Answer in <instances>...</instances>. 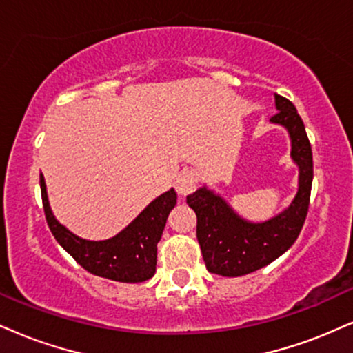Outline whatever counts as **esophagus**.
I'll return each mask as SVG.
<instances>
[{
  "instance_id": "34e87169",
  "label": "esophagus",
  "mask_w": 353,
  "mask_h": 353,
  "mask_svg": "<svg viewBox=\"0 0 353 353\" xmlns=\"http://www.w3.org/2000/svg\"><path fill=\"white\" fill-rule=\"evenodd\" d=\"M196 183H198V178L194 173L181 172L175 180V190L178 191V194L186 196V194H190L191 191L196 188Z\"/></svg>"
}]
</instances>
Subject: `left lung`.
<instances>
[{
  "label": "left lung",
  "instance_id": "8db88e82",
  "mask_svg": "<svg viewBox=\"0 0 353 353\" xmlns=\"http://www.w3.org/2000/svg\"><path fill=\"white\" fill-rule=\"evenodd\" d=\"M278 112L270 123L280 124L291 139V159L298 165L296 196L285 211L263 223H250L237 214L219 194L206 186L186 196L196 212V237L208 272L242 276L272 263L293 245L310 208L312 150L303 119L290 99L275 94Z\"/></svg>",
  "mask_w": 353,
  "mask_h": 353
}]
</instances>
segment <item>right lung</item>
Listing matches in <instances>:
<instances>
[{"mask_svg": "<svg viewBox=\"0 0 353 353\" xmlns=\"http://www.w3.org/2000/svg\"><path fill=\"white\" fill-rule=\"evenodd\" d=\"M41 193L50 232L86 272L123 283H141L154 276L157 243L162 239L170 211L176 204L175 190H168L155 198L128 228L106 241H86L78 237L55 219L42 173Z\"/></svg>", "mask_w": 353, "mask_h": 353, "instance_id": "add662e5", "label": "right lung"}]
</instances>
